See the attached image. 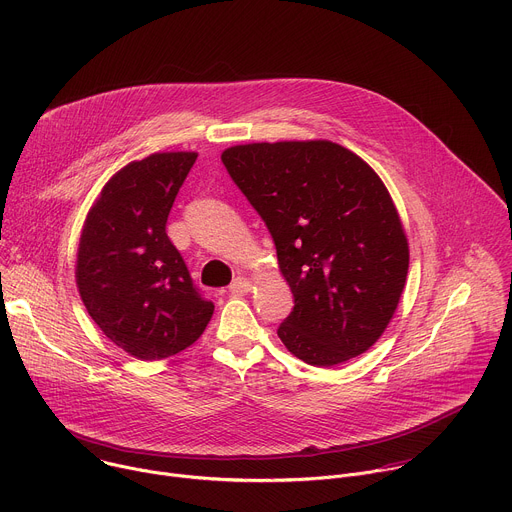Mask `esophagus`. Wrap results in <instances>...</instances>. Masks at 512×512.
<instances>
[{"instance_id": "obj_1", "label": "esophagus", "mask_w": 512, "mask_h": 512, "mask_svg": "<svg viewBox=\"0 0 512 512\" xmlns=\"http://www.w3.org/2000/svg\"><path fill=\"white\" fill-rule=\"evenodd\" d=\"M249 289H251V281H249L247 277H237V279L229 285L231 296H245Z\"/></svg>"}]
</instances>
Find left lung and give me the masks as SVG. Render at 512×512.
<instances>
[{
	"label": "left lung",
	"mask_w": 512,
	"mask_h": 512,
	"mask_svg": "<svg viewBox=\"0 0 512 512\" xmlns=\"http://www.w3.org/2000/svg\"><path fill=\"white\" fill-rule=\"evenodd\" d=\"M267 225L294 310L285 348L314 367L367 352L403 294L409 245L377 172L338 143H247L221 156Z\"/></svg>",
	"instance_id": "8db88e82"
}]
</instances>
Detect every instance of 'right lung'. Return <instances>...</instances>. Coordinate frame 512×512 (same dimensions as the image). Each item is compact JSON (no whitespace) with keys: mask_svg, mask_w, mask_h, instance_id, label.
I'll use <instances>...</instances> for the list:
<instances>
[{"mask_svg":"<svg viewBox=\"0 0 512 512\" xmlns=\"http://www.w3.org/2000/svg\"><path fill=\"white\" fill-rule=\"evenodd\" d=\"M196 158L194 152H164L127 164L103 186L81 233L83 304L103 334L139 360L182 352L214 312L166 233Z\"/></svg>","mask_w":512,"mask_h":512,"instance_id":"add662e5","label":"right lung"}]
</instances>
